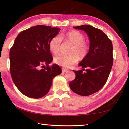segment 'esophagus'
<instances>
[{"instance_id":"obj_1","label":"esophagus","mask_w":129,"mask_h":129,"mask_svg":"<svg viewBox=\"0 0 129 129\" xmlns=\"http://www.w3.org/2000/svg\"><path fill=\"white\" fill-rule=\"evenodd\" d=\"M68 71V70L67 69H65V68H62V73L66 72H67Z\"/></svg>"}]
</instances>
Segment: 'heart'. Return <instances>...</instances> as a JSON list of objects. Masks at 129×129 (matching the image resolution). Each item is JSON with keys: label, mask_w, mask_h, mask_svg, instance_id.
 <instances>
[{"label": "heart", "mask_w": 129, "mask_h": 129, "mask_svg": "<svg viewBox=\"0 0 129 129\" xmlns=\"http://www.w3.org/2000/svg\"><path fill=\"white\" fill-rule=\"evenodd\" d=\"M62 40L65 42L71 43L69 54H61L54 58L56 64L64 67H68L75 64L78 60V56L81 58L85 57L89 51V45L84 41V35L77 30H71L66 34H61L52 38L49 43L50 51L54 54L60 52Z\"/></svg>", "instance_id": "1"}]
</instances>
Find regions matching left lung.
Wrapping results in <instances>:
<instances>
[{
	"instance_id": "obj_1",
	"label": "left lung",
	"mask_w": 129,
	"mask_h": 129,
	"mask_svg": "<svg viewBox=\"0 0 129 129\" xmlns=\"http://www.w3.org/2000/svg\"><path fill=\"white\" fill-rule=\"evenodd\" d=\"M73 28L88 34L90 46L87 56L79 64L82 70L73 71L76 78L70 82L69 87L78 95H90L99 91L108 80L113 64V44L105 34L93 26L82 25Z\"/></svg>"
}]
</instances>
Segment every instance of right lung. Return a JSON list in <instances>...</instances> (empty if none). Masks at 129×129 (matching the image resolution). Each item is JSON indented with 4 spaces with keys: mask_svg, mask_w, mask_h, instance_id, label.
<instances>
[{
    "mask_svg": "<svg viewBox=\"0 0 129 129\" xmlns=\"http://www.w3.org/2000/svg\"><path fill=\"white\" fill-rule=\"evenodd\" d=\"M60 29L36 25L21 32L10 51V73L13 82L24 95L39 99L47 94L55 76L60 75L58 65L53 60L49 43ZM44 67V69H40Z\"/></svg>",
    "mask_w": 129,
    "mask_h": 129,
    "instance_id": "add662e5",
    "label": "right lung"
}]
</instances>
